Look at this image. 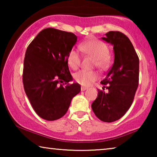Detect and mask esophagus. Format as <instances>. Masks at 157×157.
<instances>
[{
    "mask_svg": "<svg viewBox=\"0 0 157 157\" xmlns=\"http://www.w3.org/2000/svg\"><path fill=\"white\" fill-rule=\"evenodd\" d=\"M88 89L87 88V87H85V86H82L81 87V91H86V90Z\"/></svg>",
    "mask_w": 157,
    "mask_h": 157,
    "instance_id": "obj_1",
    "label": "esophagus"
}]
</instances>
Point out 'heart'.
Returning a JSON list of instances; mask_svg holds the SVG:
<instances>
[{"label": "heart", "instance_id": "1", "mask_svg": "<svg viewBox=\"0 0 157 157\" xmlns=\"http://www.w3.org/2000/svg\"><path fill=\"white\" fill-rule=\"evenodd\" d=\"M81 50L87 55L95 59V66L100 69H105L109 65V48L103 42L98 39H89L84 42L80 46ZM81 62V57L76 50H71L68 53L67 63L70 67L76 70ZM98 78L97 73L91 71L82 70L76 73L74 75L75 80L82 86H89Z\"/></svg>", "mask_w": 157, "mask_h": 157}]
</instances>
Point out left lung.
Returning <instances> with one entry per match:
<instances>
[{
    "label": "left lung",
    "instance_id": "obj_1",
    "mask_svg": "<svg viewBox=\"0 0 157 157\" xmlns=\"http://www.w3.org/2000/svg\"><path fill=\"white\" fill-rule=\"evenodd\" d=\"M102 39L113 46L114 61L101 81L107 85L108 93L98 89L91 107L100 121L111 123L123 117L132 104L139 86V59L132 42L121 32H109Z\"/></svg>",
    "mask_w": 157,
    "mask_h": 157
}]
</instances>
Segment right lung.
Returning <instances> with one entry per match:
<instances>
[{
  "mask_svg": "<svg viewBox=\"0 0 157 157\" xmlns=\"http://www.w3.org/2000/svg\"><path fill=\"white\" fill-rule=\"evenodd\" d=\"M77 39L73 33L49 28L37 34L26 50L23 86L32 107L44 120L64 116L80 91L79 84H68L73 78L67 57Z\"/></svg>",
  "mask_w": 157,
  "mask_h": 157,
  "instance_id": "obj_1",
  "label": "right lung"
}]
</instances>
